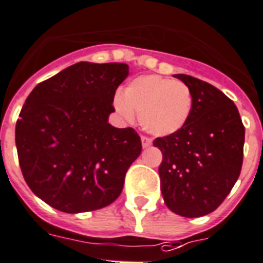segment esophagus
I'll return each instance as SVG.
<instances>
[{"label":"esophagus","mask_w":263,"mask_h":263,"mask_svg":"<svg viewBox=\"0 0 263 263\" xmlns=\"http://www.w3.org/2000/svg\"><path fill=\"white\" fill-rule=\"evenodd\" d=\"M141 141H142V147H143V148H147V147H149L152 144V141L148 138V137H141Z\"/></svg>","instance_id":"1"}]
</instances>
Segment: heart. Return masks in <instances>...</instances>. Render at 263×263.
I'll use <instances>...</instances> for the list:
<instances>
[{"mask_svg":"<svg viewBox=\"0 0 263 263\" xmlns=\"http://www.w3.org/2000/svg\"><path fill=\"white\" fill-rule=\"evenodd\" d=\"M114 107L122 119L132 121L138 115L146 132L157 137L176 134L190 120L192 94L186 84L157 74L130 81L124 96H116Z\"/></svg>","mask_w":263,"mask_h":263,"instance_id":"b5f03b06","label":"heart"}]
</instances>
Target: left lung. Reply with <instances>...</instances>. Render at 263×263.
<instances>
[{"mask_svg":"<svg viewBox=\"0 0 263 263\" xmlns=\"http://www.w3.org/2000/svg\"><path fill=\"white\" fill-rule=\"evenodd\" d=\"M192 112L183 129L154 141L161 151L160 186L166 206L182 217H201L222 204L240 176L246 129L236 106L221 90L187 74Z\"/></svg>","mask_w":263,"mask_h":263,"instance_id":"left-lung-1","label":"left lung"}]
</instances>
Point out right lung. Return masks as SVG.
Returning <instances> with one entry per match:
<instances>
[{
  "instance_id": "obj_1",
  "label": "right lung",
  "mask_w": 263,
  "mask_h": 263,
  "mask_svg": "<svg viewBox=\"0 0 263 263\" xmlns=\"http://www.w3.org/2000/svg\"><path fill=\"white\" fill-rule=\"evenodd\" d=\"M124 63L79 62L37 85L15 127L22 173L36 196L64 213H84L120 196L125 174L141 155L132 127L112 126Z\"/></svg>"
}]
</instances>
